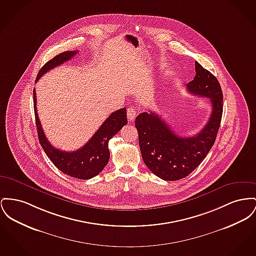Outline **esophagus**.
<instances>
[{
  "label": "esophagus",
  "instance_id": "34e87169",
  "mask_svg": "<svg viewBox=\"0 0 256 256\" xmlns=\"http://www.w3.org/2000/svg\"><path fill=\"white\" fill-rule=\"evenodd\" d=\"M136 115H137V113H136V110L134 108V107H130V108L128 109L126 116H128V119L130 122L134 120V119H136Z\"/></svg>",
  "mask_w": 256,
  "mask_h": 256
}]
</instances>
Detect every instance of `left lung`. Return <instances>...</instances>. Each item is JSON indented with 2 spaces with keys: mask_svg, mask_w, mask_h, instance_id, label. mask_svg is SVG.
Wrapping results in <instances>:
<instances>
[{
  "mask_svg": "<svg viewBox=\"0 0 256 256\" xmlns=\"http://www.w3.org/2000/svg\"><path fill=\"white\" fill-rule=\"evenodd\" d=\"M196 74L186 89L210 100L212 113L203 130L190 137L177 136L160 115L150 111L136 119L139 147L144 164L158 177L177 180L190 175L210 152L220 126L224 96L218 79L196 62Z\"/></svg>",
  "mask_w": 256,
  "mask_h": 256,
  "instance_id": "left-lung-1",
  "label": "left lung"
}]
</instances>
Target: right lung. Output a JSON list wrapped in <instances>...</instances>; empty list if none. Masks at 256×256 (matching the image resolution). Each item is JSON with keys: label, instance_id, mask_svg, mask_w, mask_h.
<instances>
[{"label": "right lung", "instance_id": "right-lung-1", "mask_svg": "<svg viewBox=\"0 0 256 256\" xmlns=\"http://www.w3.org/2000/svg\"><path fill=\"white\" fill-rule=\"evenodd\" d=\"M77 52L78 51H66L55 56L52 60H48L38 72L36 82L50 70L60 66L64 62L70 60ZM32 92L38 140L53 164L62 173L81 180H88L98 175L108 164L110 158L108 149L109 140L117 134L128 122L126 108L124 107L113 112L82 148L74 152H64L53 147L44 136L36 111V90H34Z\"/></svg>", "mask_w": 256, "mask_h": 256}]
</instances>
